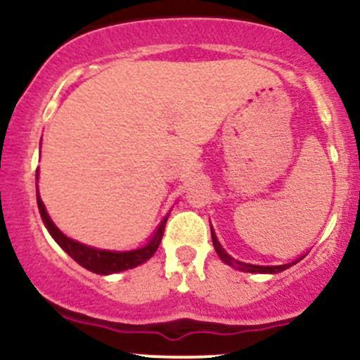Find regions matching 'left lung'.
Masks as SVG:
<instances>
[{
    "mask_svg": "<svg viewBox=\"0 0 360 360\" xmlns=\"http://www.w3.org/2000/svg\"><path fill=\"white\" fill-rule=\"evenodd\" d=\"M212 240H213L214 250H217L218 257H220L225 264H229V266H232V267H235V269L243 271V272H260V274H276V272L286 271L288 267H291L292 264L300 262V260L304 257V255H303V257L292 260V262H289V264H283V266H255V264L240 262V260H235L233 257H230V255L225 252V249H223V247L220 245V242H218V238H217V235H214L213 229H212Z\"/></svg>",
    "mask_w": 360,
    "mask_h": 360,
    "instance_id": "obj_1",
    "label": "left lung"
}]
</instances>
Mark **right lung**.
Here are the masks:
<instances>
[{
	"label": "right lung",
	"instance_id": "add662e5",
	"mask_svg": "<svg viewBox=\"0 0 360 360\" xmlns=\"http://www.w3.org/2000/svg\"><path fill=\"white\" fill-rule=\"evenodd\" d=\"M37 179H39V171H37ZM37 205H39V212L40 217L47 226L49 233L52 235L53 240H56L59 245L68 252L71 257L76 260L79 266L84 267L91 272H96V274H113V272H120V271H127V269H134V267L140 266L146 260H148L152 255L155 254L157 247L160 245V240H162L164 235V229H166V221L167 217L164 218L162 223L159 225V229L155 230V233L152 235V238L148 240L147 245L140 247V249L135 250H127V252H115V250H101V249H94V247H88L84 243H79L72 238L65 237L64 233L53 225V221L51 220V217L47 214V210L40 200L39 194V188H37Z\"/></svg>",
	"mask_w": 360,
	"mask_h": 360
}]
</instances>
